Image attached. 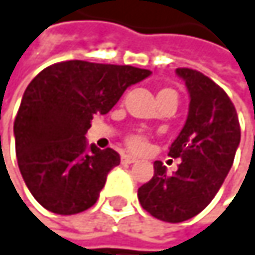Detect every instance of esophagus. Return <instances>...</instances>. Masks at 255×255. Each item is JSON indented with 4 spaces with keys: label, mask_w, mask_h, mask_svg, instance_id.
<instances>
[{
    "label": "esophagus",
    "mask_w": 255,
    "mask_h": 255,
    "mask_svg": "<svg viewBox=\"0 0 255 255\" xmlns=\"http://www.w3.org/2000/svg\"><path fill=\"white\" fill-rule=\"evenodd\" d=\"M121 161H122V163H125V165H131V163H134V161H136V158H134L133 155H122Z\"/></svg>",
    "instance_id": "1"
}]
</instances>
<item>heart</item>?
Listing matches in <instances>:
<instances>
[{
    "instance_id": "1",
    "label": "heart",
    "mask_w": 255,
    "mask_h": 255,
    "mask_svg": "<svg viewBox=\"0 0 255 255\" xmlns=\"http://www.w3.org/2000/svg\"><path fill=\"white\" fill-rule=\"evenodd\" d=\"M166 95L177 97V94L174 92V90H171V89H161L160 92L157 94V100L161 98V97H166ZM125 143H127V146H128L130 151H133V152H142L146 148V143L148 142H146V137L143 134L134 133V134H130L128 137L125 139Z\"/></svg>"
}]
</instances>
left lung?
I'll return each mask as SVG.
<instances>
[{
  "label": "left lung",
  "instance_id": "left-lung-1",
  "mask_svg": "<svg viewBox=\"0 0 255 255\" xmlns=\"http://www.w3.org/2000/svg\"><path fill=\"white\" fill-rule=\"evenodd\" d=\"M177 75L190 97L186 124L169 148V155L181 163L169 175L161 161H154L152 178L137 190L140 206L151 216L172 224L196 216L210 204L241 142L239 118L224 89L189 68H178Z\"/></svg>",
  "mask_w": 255,
  "mask_h": 255
}]
</instances>
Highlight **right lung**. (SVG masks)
<instances>
[{
  "label": "right lung",
  "mask_w": 255,
  "mask_h": 255,
  "mask_svg": "<svg viewBox=\"0 0 255 255\" xmlns=\"http://www.w3.org/2000/svg\"><path fill=\"white\" fill-rule=\"evenodd\" d=\"M151 75L128 65L83 60L54 63L27 86L14 118V145L22 178L46 210L75 215L92 207L121 157L87 145L95 113L106 115L127 87Z\"/></svg>",
  "instance_id": "1"
}]
</instances>
